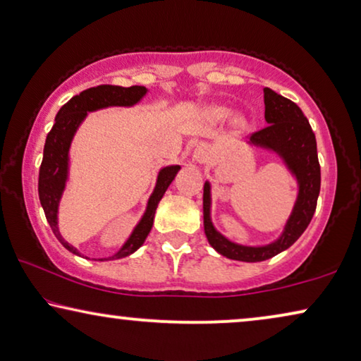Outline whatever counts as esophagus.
Segmentation results:
<instances>
[{
	"label": "esophagus",
	"instance_id": "esophagus-1",
	"mask_svg": "<svg viewBox=\"0 0 361 361\" xmlns=\"http://www.w3.org/2000/svg\"><path fill=\"white\" fill-rule=\"evenodd\" d=\"M209 159H211V152H209V149L204 146V144H199V146L195 149V152H192V162L195 164H207Z\"/></svg>",
	"mask_w": 361,
	"mask_h": 361
}]
</instances>
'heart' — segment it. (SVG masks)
Instances as JSON below:
<instances>
[{"label":"heart","mask_w":361,"mask_h":361,"mask_svg":"<svg viewBox=\"0 0 361 361\" xmlns=\"http://www.w3.org/2000/svg\"><path fill=\"white\" fill-rule=\"evenodd\" d=\"M206 115H207L209 120H212V121H225L233 115V111L230 110L228 106L214 105V106H211V109H207ZM236 126H238L240 131H243V129H246V121L238 120V121H236Z\"/></svg>","instance_id":"obj_1"}]
</instances>
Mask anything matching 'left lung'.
Here are the masks:
<instances>
[{
  "label": "left lung",
  "mask_w": 361,
  "mask_h": 361,
  "mask_svg": "<svg viewBox=\"0 0 361 361\" xmlns=\"http://www.w3.org/2000/svg\"><path fill=\"white\" fill-rule=\"evenodd\" d=\"M264 129L252 134L250 147L276 154L297 181V199L290 212L282 233L267 245L250 246L235 243L215 228L211 217L212 195L211 183H204V233L209 245L225 257L243 262H259L271 259L279 252L288 250L308 227L316 211L321 190V166L316 149V137L308 120L297 104L285 99L272 89L264 87Z\"/></svg>",
  "instance_id": "obj_1"
}]
</instances>
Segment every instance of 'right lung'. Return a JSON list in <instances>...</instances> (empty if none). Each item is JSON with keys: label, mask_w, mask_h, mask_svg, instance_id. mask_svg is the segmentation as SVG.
<instances>
[{"label": "right lung", "mask_w": 361, "mask_h": 361, "mask_svg": "<svg viewBox=\"0 0 361 361\" xmlns=\"http://www.w3.org/2000/svg\"><path fill=\"white\" fill-rule=\"evenodd\" d=\"M146 94L147 89L144 85H131V87L97 85V87H90L79 95L73 97L56 113L55 125H53L51 131L48 133L45 147H43V160L39 173V197L53 233H55L58 241L64 248L71 251L73 255L90 259V257L80 255L78 248H74L73 245H69L61 236L60 228H58V211H60V202L69 180V150H71L73 139L90 111L110 109V106H134L137 102L142 100V97ZM180 169V165H169L159 170L154 191L147 199L146 211H144L142 217L139 219L136 227L133 228L131 235L128 236V240L115 255L109 257H99V259L94 257L92 261L121 259V257L133 255L134 251L141 248L147 238L150 228H152L154 215L155 211H157L160 199L164 197L165 191L169 190V186L175 180Z\"/></svg>", "instance_id": "right-lung-1"}]
</instances>
